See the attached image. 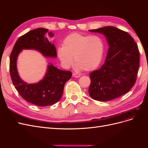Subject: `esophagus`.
<instances>
[{
	"label": "esophagus",
	"instance_id": "1",
	"mask_svg": "<svg viewBox=\"0 0 148 148\" xmlns=\"http://www.w3.org/2000/svg\"><path fill=\"white\" fill-rule=\"evenodd\" d=\"M73 77H74L75 78H79V77H81V75L76 73H73Z\"/></svg>",
	"mask_w": 148,
	"mask_h": 148
}]
</instances>
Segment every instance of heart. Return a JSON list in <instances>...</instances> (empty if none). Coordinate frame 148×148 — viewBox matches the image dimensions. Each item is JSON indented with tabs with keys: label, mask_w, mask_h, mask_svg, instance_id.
<instances>
[{
	"label": "heart",
	"mask_w": 148,
	"mask_h": 148,
	"mask_svg": "<svg viewBox=\"0 0 148 148\" xmlns=\"http://www.w3.org/2000/svg\"><path fill=\"white\" fill-rule=\"evenodd\" d=\"M104 44L97 36L73 33L65 38L62 47L57 49V57L64 67L68 69L73 64V58L76 69L91 71L100 64Z\"/></svg>",
	"instance_id": "heart-1"
}]
</instances>
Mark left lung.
Listing matches in <instances>:
<instances>
[{"label":"left lung","instance_id":"1","mask_svg":"<svg viewBox=\"0 0 148 148\" xmlns=\"http://www.w3.org/2000/svg\"><path fill=\"white\" fill-rule=\"evenodd\" d=\"M89 31L104 35L109 45L105 63L90 73L89 96L106 102L127 93L135 83L140 64L135 40L128 33L114 26Z\"/></svg>","mask_w":148,"mask_h":148}]
</instances>
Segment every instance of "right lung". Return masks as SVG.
I'll return each instance as SVG.
<instances>
[{
    "instance_id": "obj_1",
    "label": "right lung",
    "mask_w": 148,
    "mask_h": 148,
    "mask_svg": "<svg viewBox=\"0 0 148 148\" xmlns=\"http://www.w3.org/2000/svg\"><path fill=\"white\" fill-rule=\"evenodd\" d=\"M47 33L50 38L54 36L47 29L39 28L20 37L15 44L10 58V76L17 91L25 101L41 107L51 106L60 100L64 85L72 75L70 71L61 70L49 63L44 77L37 83L29 84L20 77L17 59L23 50L36 51L44 57H57L56 47L46 36Z\"/></svg>"
}]
</instances>
